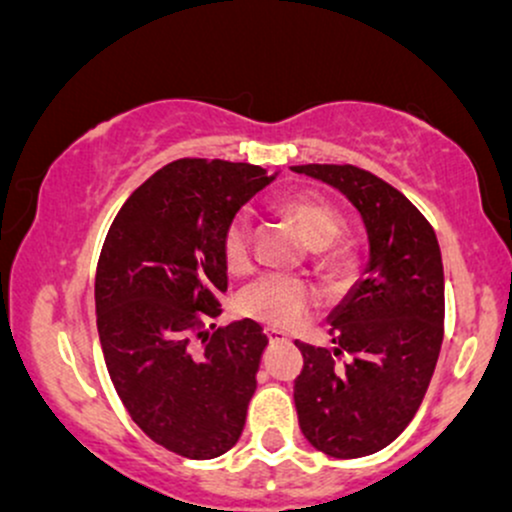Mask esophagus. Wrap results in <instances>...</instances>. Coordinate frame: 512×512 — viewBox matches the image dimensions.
<instances>
[{"label":"esophagus","mask_w":512,"mask_h":512,"mask_svg":"<svg viewBox=\"0 0 512 512\" xmlns=\"http://www.w3.org/2000/svg\"><path fill=\"white\" fill-rule=\"evenodd\" d=\"M264 334H267L269 344H284V342H289V337H286V334L279 332V330H264Z\"/></svg>","instance_id":"34e87169"}]
</instances>
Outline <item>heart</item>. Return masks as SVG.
<instances>
[{"label": "heart", "mask_w": 512, "mask_h": 512, "mask_svg": "<svg viewBox=\"0 0 512 512\" xmlns=\"http://www.w3.org/2000/svg\"><path fill=\"white\" fill-rule=\"evenodd\" d=\"M279 214L296 226L313 250H326L317 257V267L330 279L351 272L354 252L346 243H334L344 233V214L317 192H296L279 202ZM221 257L228 272L248 274L252 269V226L243 214L226 223L221 236ZM315 296L301 281L289 276H262L238 296L240 315L262 322L272 330H293L313 313Z\"/></svg>", "instance_id": "heart-1"}]
</instances>
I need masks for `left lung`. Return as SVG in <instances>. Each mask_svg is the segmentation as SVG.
I'll return each mask as SVG.
<instances>
[{
  "label": "left lung",
  "mask_w": 512,
  "mask_h": 512,
  "mask_svg": "<svg viewBox=\"0 0 512 512\" xmlns=\"http://www.w3.org/2000/svg\"><path fill=\"white\" fill-rule=\"evenodd\" d=\"M293 170L344 192L370 240L366 279L332 313L337 349L296 342L303 436L325 455L354 460L387 448L424 402L443 344V257L426 216L378 175L349 163Z\"/></svg>",
  "instance_id": "left-lung-1"
}]
</instances>
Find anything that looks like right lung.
I'll list each match as a JSON object with an SVG mask.
<instances>
[{"instance_id": "add662e5", "label": "right lung", "mask_w": 512, "mask_h": 512, "mask_svg": "<svg viewBox=\"0 0 512 512\" xmlns=\"http://www.w3.org/2000/svg\"><path fill=\"white\" fill-rule=\"evenodd\" d=\"M272 180L250 163H168L122 204L98 257V337L110 380L134 424L187 460L231 450L257 390L267 334L252 320L209 322L228 289L223 228Z\"/></svg>"}]
</instances>
